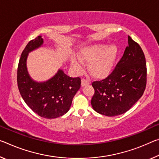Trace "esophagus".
<instances>
[{
    "mask_svg": "<svg viewBox=\"0 0 159 159\" xmlns=\"http://www.w3.org/2000/svg\"><path fill=\"white\" fill-rule=\"evenodd\" d=\"M89 84H90V82L87 79H82V80H81V85H82V86H85V85H89Z\"/></svg>",
    "mask_w": 159,
    "mask_h": 159,
    "instance_id": "obj_1",
    "label": "esophagus"
}]
</instances>
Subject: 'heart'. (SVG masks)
<instances>
[{"label": "heart", "mask_w": 159, "mask_h": 159, "mask_svg": "<svg viewBox=\"0 0 159 159\" xmlns=\"http://www.w3.org/2000/svg\"><path fill=\"white\" fill-rule=\"evenodd\" d=\"M117 56V49L115 45L106 47L105 44H95L85 47L79 53V59L73 57L71 64L75 69H82V62L89 64L90 74L96 79L107 77L114 66Z\"/></svg>", "instance_id": "heart-1"}]
</instances>
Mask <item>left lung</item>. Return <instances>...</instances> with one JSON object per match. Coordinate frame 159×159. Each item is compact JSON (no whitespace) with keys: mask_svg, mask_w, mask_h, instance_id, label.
Returning a JSON list of instances; mask_svg holds the SVG:
<instances>
[{"mask_svg":"<svg viewBox=\"0 0 159 159\" xmlns=\"http://www.w3.org/2000/svg\"><path fill=\"white\" fill-rule=\"evenodd\" d=\"M147 85V65L139 44L128 36V46L106 79L94 81L91 105L100 114L113 117L128 111L142 96Z\"/></svg>","mask_w":159,"mask_h":159,"instance_id":"left-lung-1","label":"left lung"}]
</instances>
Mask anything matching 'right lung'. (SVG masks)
<instances>
[{"mask_svg": "<svg viewBox=\"0 0 159 159\" xmlns=\"http://www.w3.org/2000/svg\"><path fill=\"white\" fill-rule=\"evenodd\" d=\"M43 42L42 37L38 36L25 47L17 67V86L24 101L32 111L42 117L54 119L69 111L81 82L79 77L68 76L61 69L45 82H36L30 78L26 66L27 56Z\"/></svg>", "mask_w": 159, "mask_h": 159, "instance_id": "obj_1", "label": "right lung"}]
</instances>
